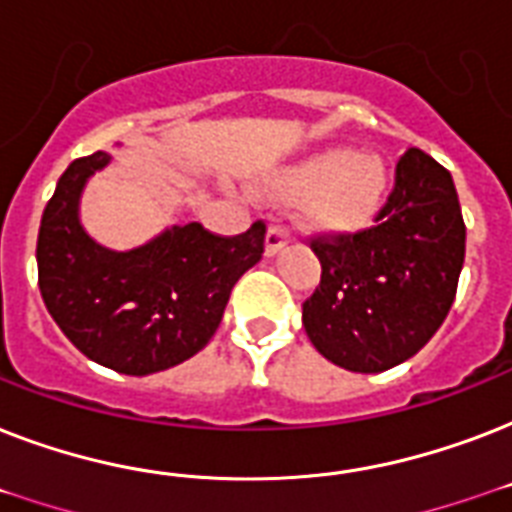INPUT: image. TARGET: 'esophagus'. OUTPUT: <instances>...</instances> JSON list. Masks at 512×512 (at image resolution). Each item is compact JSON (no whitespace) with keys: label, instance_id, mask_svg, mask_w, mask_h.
I'll list each match as a JSON object with an SVG mask.
<instances>
[{"label":"esophagus","instance_id":"esophagus-1","mask_svg":"<svg viewBox=\"0 0 512 512\" xmlns=\"http://www.w3.org/2000/svg\"><path fill=\"white\" fill-rule=\"evenodd\" d=\"M287 241H289L287 231H284L281 225H271V228H268V233H265V255L268 257L279 255L281 249L287 247Z\"/></svg>","mask_w":512,"mask_h":512}]
</instances>
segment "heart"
Listing matches in <instances>:
<instances>
[{
	"mask_svg": "<svg viewBox=\"0 0 512 512\" xmlns=\"http://www.w3.org/2000/svg\"><path fill=\"white\" fill-rule=\"evenodd\" d=\"M281 196H300L303 220L316 231L356 233L372 223L388 191V167L374 151L332 146L271 177Z\"/></svg>",
	"mask_w": 512,
	"mask_h": 512,
	"instance_id": "1",
	"label": "heart"
}]
</instances>
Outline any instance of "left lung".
<instances>
[{"mask_svg":"<svg viewBox=\"0 0 512 512\" xmlns=\"http://www.w3.org/2000/svg\"><path fill=\"white\" fill-rule=\"evenodd\" d=\"M377 225L311 241L321 284L303 303L313 348L348 372L404 364L436 335L457 295L465 223L452 175L420 148L396 164Z\"/></svg>","mask_w":512,"mask_h":512,"instance_id":"left-lung-1","label":"left lung"}]
</instances>
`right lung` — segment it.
Wrapping results in <instances>:
<instances>
[{"mask_svg": "<svg viewBox=\"0 0 512 512\" xmlns=\"http://www.w3.org/2000/svg\"><path fill=\"white\" fill-rule=\"evenodd\" d=\"M108 164L111 154L98 151L60 175L36 241L39 292L84 356L146 377L183 364L212 340L233 284L263 257L265 223L239 236L172 225L135 249H108L79 220L84 185Z\"/></svg>", "mask_w": 512, "mask_h": 512, "instance_id": "right-lung-1", "label": "right lung"}]
</instances>
